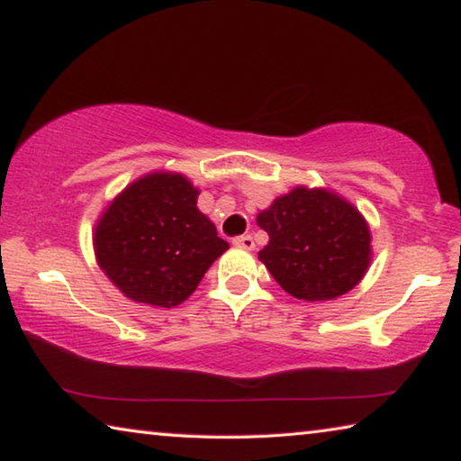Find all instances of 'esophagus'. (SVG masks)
<instances>
[{
    "label": "esophagus",
    "mask_w": 461,
    "mask_h": 461,
    "mask_svg": "<svg viewBox=\"0 0 461 461\" xmlns=\"http://www.w3.org/2000/svg\"><path fill=\"white\" fill-rule=\"evenodd\" d=\"M233 246L244 248V249H254V238L252 236H240L233 240Z\"/></svg>",
    "instance_id": "obj_1"
}]
</instances>
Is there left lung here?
<instances>
[{
    "label": "left lung",
    "mask_w": 461,
    "mask_h": 461,
    "mask_svg": "<svg viewBox=\"0 0 461 461\" xmlns=\"http://www.w3.org/2000/svg\"><path fill=\"white\" fill-rule=\"evenodd\" d=\"M256 221L270 238L258 260L294 299H338L370 268V225L335 191L294 186L262 209Z\"/></svg>",
    "instance_id": "obj_1"
}]
</instances>
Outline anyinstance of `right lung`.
<instances>
[{
    "instance_id": "obj_1",
    "label": "right lung",
    "mask_w": 461,
    "mask_h": 461,
    "mask_svg": "<svg viewBox=\"0 0 461 461\" xmlns=\"http://www.w3.org/2000/svg\"><path fill=\"white\" fill-rule=\"evenodd\" d=\"M199 189L181 173L154 170L130 183L99 215L95 260L130 301L176 307L230 248L197 207Z\"/></svg>"
}]
</instances>
